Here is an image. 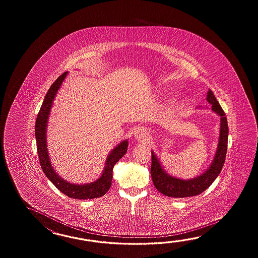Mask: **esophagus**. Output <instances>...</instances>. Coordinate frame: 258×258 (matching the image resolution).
Segmentation results:
<instances>
[{"label":"esophagus","instance_id":"esophagus-1","mask_svg":"<svg viewBox=\"0 0 258 258\" xmlns=\"http://www.w3.org/2000/svg\"><path fill=\"white\" fill-rule=\"evenodd\" d=\"M134 137L138 141H140V142H148V135L144 129H137V130L134 132Z\"/></svg>","mask_w":258,"mask_h":258}]
</instances>
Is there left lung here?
Listing matches in <instances>:
<instances>
[{
    "label": "left lung",
    "instance_id": "1",
    "mask_svg": "<svg viewBox=\"0 0 258 258\" xmlns=\"http://www.w3.org/2000/svg\"><path fill=\"white\" fill-rule=\"evenodd\" d=\"M207 101L211 104V110L220 117L219 121V136L218 148L215 153L214 159L209 168L202 174L192 179H179L174 176L168 174L159 162L157 155L151 151V177L154 185L159 192L169 198H189L195 197L207 190L212 182L219 176L224 165L227 153L229 127L224 111L220 107L219 101L216 99L213 92L209 89L207 93ZM199 106L198 108H201Z\"/></svg>",
    "mask_w": 258,
    "mask_h": 258
}]
</instances>
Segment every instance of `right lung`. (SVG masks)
<instances>
[{
	"label": "right lung",
	"mask_w": 258,
	"mask_h": 258,
	"mask_svg": "<svg viewBox=\"0 0 258 258\" xmlns=\"http://www.w3.org/2000/svg\"><path fill=\"white\" fill-rule=\"evenodd\" d=\"M68 72L63 73L57 78L44 98L43 103L39 111L35 125V136L37 140V149L39 154V163L42 168L44 174L58 188L60 192L68 198L75 199H92L103 197L110 189L112 181V170L114 165L124 156L127 152L128 139L122 140L115 148L110 151L105 162L104 170L101 175L96 181L78 184L72 183L61 178L54 170L51 164L47 145V127L49 121V113L53 104L55 96L60 89V86L64 81Z\"/></svg>",
	"instance_id": "right-lung-1"
}]
</instances>
